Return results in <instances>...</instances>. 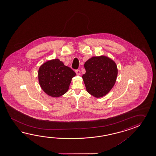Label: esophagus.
<instances>
[{"instance_id": "obj_1", "label": "esophagus", "mask_w": 156, "mask_h": 156, "mask_svg": "<svg viewBox=\"0 0 156 156\" xmlns=\"http://www.w3.org/2000/svg\"><path fill=\"white\" fill-rule=\"evenodd\" d=\"M75 73H76L77 75H80V70H75Z\"/></svg>"}]
</instances>
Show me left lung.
<instances>
[{"instance_id":"obj_1","label":"left lung","mask_w":156,"mask_h":156,"mask_svg":"<svg viewBox=\"0 0 156 156\" xmlns=\"http://www.w3.org/2000/svg\"><path fill=\"white\" fill-rule=\"evenodd\" d=\"M86 73L83 79L86 90L96 98L103 97L113 88L116 81V63L108 57H93L84 64Z\"/></svg>"}]
</instances>
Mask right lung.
<instances>
[{"label":"right lung","instance_id":"1","mask_svg":"<svg viewBox=\"0 0 156 156\" xmlns=\"http://www.w3.org/2000/svg\"><path fill=\"white\" fill-rule=\"evenodd\" d=\"M40 86L44 93L52 97H60L69 90L71 79L76 73L65 66L58 59L43 63L38 70Z\"/></svg>","mask_w":156,"mask_h":156}]
</instances>
